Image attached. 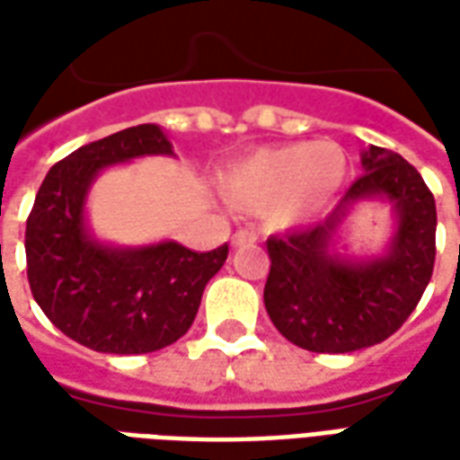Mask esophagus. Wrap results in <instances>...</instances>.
I'll return each instance as SVG.
<instances>
[{
	"label": "esophagus",
	"instance_id": "34e87169",
	"mask_svg": "<svg viewBox=\"0 0 460 460\" xmlns=\"http://www.w3.org/2000/svg\"><path fill=\"white\" fill-rule=\"evenodd\" d=\"M256 241H259V236L249 229H239L231 236V243H234V246H246V243H256Z\"/></svg>",
	"mask_w": 460,
	"mask_h": 460
}]
</instances>
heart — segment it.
<instances>
[{"label": "heart", "mask_w": 460, "mask_h": 460, "mask_svg": "<svg viewBox=\"0 0 460 460\" xmlns=\"http://www.w3.org/2000/svg\"><path fill=\"white\" fill-rule=\"evenodd\" d=\"M345 177V155L332 142H296L253 152L224 177L234 199L269 207L270 219L293 224Z\"/></svg>", "instance_id": "b5f03b06"}]
</instances>
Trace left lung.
Segmentation results:
<instances>
[{
    "instance_id": "1",
    "label": "left lung",
    "mask_w": 460,
    "mask_h": 460,
    "mask_svg": "<svg viewBox=\"0 0 460 460\" xmlns=\"http://www.w3.org/2000/svg\"><path fill=\"white\" fill-rule=\"evenodd\" d=\"M365 174L345 191L328 219L266 241L270 270L263 303L273 325L310 352H355L404 325L424 296L436 259V201L421 174L394 152H362ZM382 196L397 214L385 257L349 261L332 253L349 207Z\"/></svg>"
}]
</instances>
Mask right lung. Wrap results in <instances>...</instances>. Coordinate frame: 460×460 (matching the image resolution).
Returning a JSON list of instances; mask_svg holds the SVG:
<instances>
[{
  "mask_svg": "<svg viewBox=\"0 0 460 460\" xmlns=\"http://www.w3.org/2000/svg\"><path fill=\"white\" fill-rule=\"evenodd\" d=\"M174 155L157 125H137L84 145L49 170L26 219L31 296L64 335L111 355H145L191 328L201 293L229 246L197 253L177 241L115 249L91 236L85 197L108 164Z\"/></svg>",
  "mask_w": 460,
  "mask_h": 460,
  "instance_id": "obj_1",
  "label": "right lung"
}]
</instances>
